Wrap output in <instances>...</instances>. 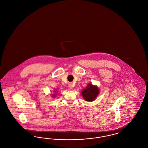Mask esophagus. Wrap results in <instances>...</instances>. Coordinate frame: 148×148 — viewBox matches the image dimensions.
I'll use <instances>...</instances> for the list:
<instances>
[{"instance_id": "obj_1", "label": "esophagus", "mask_w": 148, "mask_h": 148, "mask_svg": "<svg viewBox=\"0 0 148 148\" xmlns=\"http://www.w3.org/2000/svg\"><path fill=\"white\" fill-rule=\"evenodd\" d=\"M73 85L71 83H69V84H68V87H69V88L70 89H71L72 88H73Z\"/></svg>"}]
</instances>
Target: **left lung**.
Wrapping results in <instances>:
<instances>
[{
	"label": "left lung",
	"instance_id": "obj_1",
	"mask_svg": "<svg viewBox=\"0 0 148 148\" xmlns=\"http://www.w3.org/2000/svg\"><path fill=\"white\" fill-rule=\"evenodd\" d=\"M100 90L97 85H94L90 83H88L85 89L81 92V94L85 101L92 102L98 96Z\"/></svg>",
	"mask_w": 148,
	"mask_h": 148
}]
</instances>
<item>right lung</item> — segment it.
Masks as SVG:
<instances>
[{
	"label": "right lung",
	"instance_id": "obj_1",
	"mask_svg": "<svg viewBox=\"0 0 148 148\" xmlns=\"http://www.w3.org/2000/svg\"><path fill=\"white\" fill-rule=\"evenodd\" d=\"M58 91L56 90V89H55V90H54V91H53V92H54V94H52V95H51V97L53 98H55L56 97V92H57Z\"/></svg>",
	"mask_w": 148,
	"mask_h": 148
}]
</instances>
